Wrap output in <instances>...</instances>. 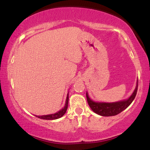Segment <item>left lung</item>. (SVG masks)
Instances as JSON below:
<instances>
[{
	"label": "left lung",
	"instance_id": "1",
	"mask_svg": "<svg viewBox=\"0 0 150 150\" xmlns=\"http://www.w3.org/2000/svg\"><path fill=\"white\" fill-rule=\"evenodd\" d=\"M137 87H138V80L137 82L135 89L134 90L132 95L126 100L118 101V102H95L89 97L87 92L86 93V97H87V100L89 106H90V108H92V110L94 113L102 116H113L122 112L123 110H125V108L130 106V104L135 99L136 94H137Z\"/></svg>",
	"mask_w": 150,
	"mask_h": 150
}]
</instances>
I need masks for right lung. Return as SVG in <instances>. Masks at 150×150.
Instances as JSON below:
<instances>
[{
    "label": "right lung",
    "instance_id": "right-lung-1",
    "mask_svg": "<svg viewBox=\"0 0 150 150\" xmlns=\"http://www.w3.org/2000/svg\"><path fill=\"white\" fill-rule=\"evenodd\" d=\"M68 95H67L66 101H65V106L62 108L61 110H60L58 112L53 113V114L44 115V116H36L38 117L39 118H41V119H44V120H55V119H58V118H61V117L63 116L65 113V112H66L67 108H68V99H69V97H68Z\"/></svg>",
    "mask_w": 150,
    "mask_h": 150
}]
</instances>
